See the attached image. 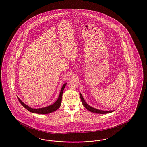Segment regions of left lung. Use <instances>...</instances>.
<instances>
[{"label":"left lung","instance_id":"1","mask_svg":"<svg viewBox=\"0 0 147 147\" xmlns=\"http://www.w3.org/2000/svg\"><path fill=\"white\" fill-rule=\"evenodd\" d=\"M80 98H81V101H82V103L83 105H84V107H86V108L88 110H89V111H90V112H94V113H100V114H106V113H110V112H112L114 111H103V110H99L96 109H95V108H94V107H91L90 106H89V105L88 104H87V103H86V102L84 101V98H83L82 96V95H81V94H80Z\"/></svg>","mask_w":147,"mask_h":147}]
</instances>
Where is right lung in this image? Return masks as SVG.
<instances>
[{
    "label": "right lung",
    "instance_id": "right-lung-1",
    "mask_svg": "<svg viewBox=\"0 0 147 147\" xmlns=\"http://www.w3.org/2000/svg\"><path fill=\"white\" fill-rule=\"evenodd\" d=\"M67 83L64 84L62 88L61 89V91L60 92L59 96L58 99L57 100L56 102L53 104H52L50 106H48L47 107H43V108H40V109H32V107H28V105H26L24 103L20 98H19L18 97V99L19 100V101L20 102L21 104L24 107V108H26L27 110L30 112H31L32 113H38V114H48L50 113H51L52 112L57 110L59 108L60 105H61V99H62V95H63V89L65 87V86L66 85Z\"/></svg>",
    "mask_w": 147,
    "mask_h": 147
}]
</instances>
